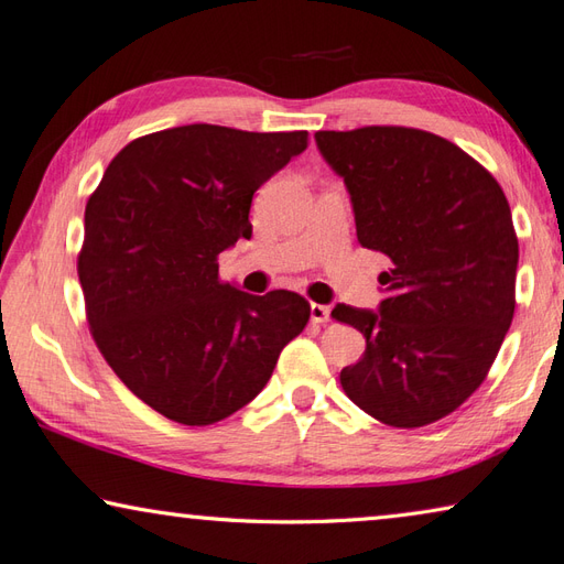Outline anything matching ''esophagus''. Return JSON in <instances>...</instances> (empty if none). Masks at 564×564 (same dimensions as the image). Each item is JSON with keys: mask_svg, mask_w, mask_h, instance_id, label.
<instances>
[{"mask_svg": "<svg viewBox=\"0 0 564 564\" xmlns=\"http://www.w3.org/2000/svg\"><path fill=\"white\" fill-rule=\"evenodd\" d=\"M310 317H313V322H317V325H325V322H329V307L313 303L310 305Z\"/></svg>", "mask_w": 564, "mask_h": 564, "instance_id": "esophagus-1", "label": "esophagus"}]
</instances>
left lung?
Returning a JSON list of instances; mask_svg holds the SVG:
<instances>
[{
	"label": "left lung",
	"mask_w": 564,
	"mask_h": 564,
	"mask_svg": "<svg viewBox=\"0 0 564 564\" xmlns=\"http://www.w3.org/2000/svg\"><path fill=\"white\" fill-rule=\"evenodd\" d=\"M349 188L358 242L386 254L378 313L337 305L366 337L341 388L378 422L434 424L482 386L517 307L519 239L505 191L451 140L404 126L315 133Z\"/></svg>",
	"instance_id": "obj_1"
}]
</instances>
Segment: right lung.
Here are the masks:
<instances>
[{
    "mask_svg": "<svg viewBox=\"0 0 564 564\" xmlns=\"http://www.w3.org/2000/svg\"><path fill=\"white\" fill-rule=\"evenodd\" d=\"M305 148L307 130L166 128L128 142L87 200L89 332L123 386L172 422L242 410L307 325L303 295H249L218 271L220 251L251 237L254 191Z\"/></svg>",
    "mask_w": 564,
    "mask_h": 564,
    "instance_id": "1",
    "label": "right lung"
}]
</instances>
